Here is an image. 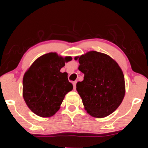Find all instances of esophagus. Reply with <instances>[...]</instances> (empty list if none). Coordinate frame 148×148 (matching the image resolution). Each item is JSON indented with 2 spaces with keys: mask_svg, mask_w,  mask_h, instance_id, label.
Masks as SVG:
<instances>
[{
  "mask_svg": "<svg viewBox=\"0 0 148 148\" xmlns=\"http://www.w3.org/2000/svg\"><path fill=\"white\" fill-rule=\"evenodd\" d=\"M76 81H73L72 84H73V86H74V90H76Z\"/></svg>",
  "mask_w": 148,
  "mask_h": 148,
  "instance_id": "34e87169",
  "label": "esophagus"
}]
</instances>
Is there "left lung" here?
Returning a JSON list of instances; mask_svg holds the SVG:
<instances>
[{
    "instance_id": "obj_1",
    "label": "left lung",
    "mask_w": 148,
    "mask_h": 148,
    "mask_svg": "<svg viewBox=\"0 0 148 148\" xmlns=\"http://www.w3.org/2000/svg\"><path fill=\"white\" fill-rule=\"evenodd\" d=\"M84 81L76 84V90L90 115L103 118L115 111L125 93L122 69L111 57L95 51L75 57Z\"/></svg>"
}]
</instances>
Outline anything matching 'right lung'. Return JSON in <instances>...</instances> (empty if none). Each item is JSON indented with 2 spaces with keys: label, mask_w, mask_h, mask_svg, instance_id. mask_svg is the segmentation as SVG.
Segmentation results:
<instances>
[{
  "label": "right lung",
  "mask_w": 148,
  "mask_h": 148,
  "mask_svg": "<svg viewBox=\"0 0 148 148\" xmlns=\"http://www.w3.org/2000/svg\"><path fill=\"white\" fill-rule=\"evenodd\" d=\"M71 57L49 53L37 58L23 79V97L28 108L41 117H50L60 108L64 96L73 89L67 74L60 72Z\"/></svg>",
  "instance_id": "1"
}]
</instances>
